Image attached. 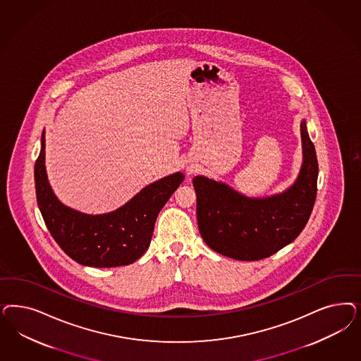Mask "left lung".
Listing matches in <instances>:
<instances>
[{
    "instance_id": "8db88e82",
    "label": "left lung",
    "mask_w": 361,
    "mask_h": 361,
    "mask_svg": "<svg viewBox=\"0 0 361 361\" xmlns=\"http://www.w3.org/2000/svg\"><path fill=\"white\" fill-rule=\"evenodd\" d=\"M302 162L298 178L279 194L252 198L224 182L197 175L199 233L211 250L236 260H260L292 243L314 209L319 166L305 119L300 123Z\"/></svg>"
}]
</instances>
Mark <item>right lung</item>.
Segmentation results:
<instances>
[{"label":"right lung","instance_id":"obj_1","mask_svg":"<svg viewBox=\"0 0 361 361\" xmlns=\"http://www.w3.org/2000/svg\"><path fill=\"white\" fill-rule=\"evenodd\" d=\"M183 179L182 173L164 176L116 211L93 215L71 209L54 194L45 167V130L35 166L37 203L47 230L66 255L87 267H119L140 259L150 245L159 211Z\"/></svg>","mask_w":361,"mask_h":361}]
</instances>
